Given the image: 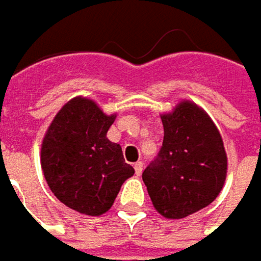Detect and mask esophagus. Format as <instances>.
Masks as SVG:
<instances>
[{
    "mask_svg": "<svg viewBox=\"0 0 261 261\" xmlns=\"http://www.w3.org/2000/svg\"><path fill=\"white\" fill-rule=\"evenodd\" d=\"M134 168H135L137 176H141V173H143V162H141V161H138V162L134 165Z\"/></svg>",
    "mask_w": 261,
    "mask_h": 261,
    "instance_id": "obj_1",
    "label": "esophagus"
}]
</instances>
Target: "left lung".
Returning a JSON list of instances; mask_svg holds the SVG:
<instances>
[{"mask_svg": "<svg viewBox=\"0 0 261 261\" xmlns=\"http://www.w3.org/2000/svg\"><path fill=\"white\" fill-rule=\"evenodd\" d=\"M164 141L143 173L154 209L180 219L209 206L227 176V154L221 134L200 107L183 100L162 114Z\"/></svg>", "mask_w": 261, "mask_h": 261, "instance_id": "left-lung-1", "label": "left lung"}]
</instances>
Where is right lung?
<instances>
[{"label": "right lung", "instance_id": "obj_1", "mask_svg": "<svg viewBox=\"0 0 261 261\" xmlns=\"http://www.w3.org/2000/svg\"><path fill=\"white\" fill-rule=\"evenodd\" d=\"M115 115L75 97L54 117L42 143V170L54 195L76 212L99 216L111 209L123 181L135 170L121 147L107 138Z\"/></svg>", "mask_w": 261, "mask_h": 261}]
</instances>
